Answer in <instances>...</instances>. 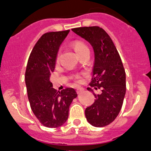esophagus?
<instances>
[{
  "label": "esophagus",
  "mask_w": 151,
  "mask_h": 151,
  "mask_svg": "<svg viewBox=\"0 0 151 151\" xmlns=\"http://www.w3.org/2000/svg\"><path fill=\"white\" fill-rule=\"evenodd\" d=\"M84 91V88H78L76 89V91L77 93H81V92H82Z\"/></svg>",
  "instance_id": "obj_1"
}]
</instances>
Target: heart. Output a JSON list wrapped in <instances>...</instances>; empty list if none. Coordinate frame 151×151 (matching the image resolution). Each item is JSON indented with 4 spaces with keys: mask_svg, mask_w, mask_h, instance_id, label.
Segmentation results:
<instances>
[{
    "mask_svg": "<svg viewBox=\"0 0 151 151\" xmlns=\"http://www.w3.org/2000/svg\"><path fill=\"white\" fill-rule=\"evenodd\" d=\"M72 45H73V47L74 48L75 51L76 52V54H78V56H79L80 54H82V53H84V52L88 50V48L87 45H85L83 41H73V44H72ZM60 55V52H58V54H57V60H59ZM75 78H76V82H78L80 79V78L78 76H76L75 77Z\"/></svg>",
    "mask_w": 151,
    "mask_h": 151,
    "instance_id": "1",
    "label": "heart"
}]
</instances>
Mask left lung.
Returning <instances> with one entry per match:
<instances>
[{
  "mask_svg": "<svg viewBox=\"0 0 151 151\" xmlns=\"http://www.w3.org/2000/svg\"><path fill=\"white\" fill-rule=\"evenodd\" d=\"M93 47L94 64L91 87L101 89L94 94V104L85 109L88 122L95 127H104L114 121L122 108L126 83L125 72L120 56L109 35L99 26L79 27L72 29Z\"/></svg>",
  "mask_w": 151,
  "mask_h": 151,
  "instance_id": "8db88e82",
  "label": "left lung"
}]
</instances>
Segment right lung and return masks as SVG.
I'll return each instance as SVG.
<instances>
[{
	"mask_svg": "<svg viewBox=\"0 0 151 151\" xmlns=\"http://www.w3.org/2000/svg\"><path fill=\"white\" fill-rule=\"evenodd\" d=\"M69 32L44 34L33 47L26 66L25 80L31 109L39 122L48 128L60 127L66 122L69 106L77 97L74 88L57 91L50 81L59 47Z\"/></svg>",
	"mask_w": 151,
	"mask_h": 151,
	"instance_id": "1",
	"label": "right lung"
}]
</instances>
